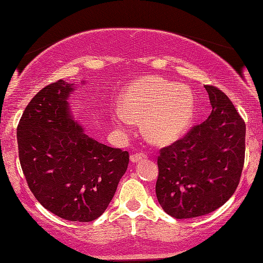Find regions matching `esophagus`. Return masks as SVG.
<instances>
[{
  "label": "esophagus",
  "mask_w": 263,
  "mask_h": 263,
  "mask_svg": "<svg viewBox=\"0 0 263 263\" xmlns=\"http://www.w3.org/2000/svg\"><path fill=\"white\" fill-rule=\"evenodd\" d=\"M146 158H147V155L144 154V153L133 154V155H131V162H132V163H137V162H139L140 160H144V159H146Z\"/></svg>",
  "instance_id": "obj_1"
}]
</instances>
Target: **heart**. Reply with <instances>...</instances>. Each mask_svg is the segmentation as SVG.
<instances>
[{
	"label": "heart",
	"instance_id": "1",
	"mask_svg": "<svg viewBox=\"0 0 263 263\" xmlns=\"http://www.w3.org/2000/svg\"><path fill=\"white\" fill-rule=\"evenodd\" d=\"M124 110L114 111L115 123L128 130L133 121H142V132L148 141L171 145L184 135L194 118V100L184 88L157 77L131 84L123 96Z\"/></svg>",
	"mask_w": 263,
	"mask_h": 263
}]
</instances>
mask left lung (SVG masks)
Masks as SVG:
<instances>
[{"instance_id":"1","label":"left lung","mask_w":263,"mask_h":263,"mask_svg":"<svg viewBox=\"0 0 263 263\" xmlns=\"http://www.w3.org/2000/svg\"><path fill=\"white\" fill-rule=\"evenodd\" d=\"M206 89L212 111L183 139L161 149L155 193L169 216L208 215L229 201L241 176L246 125L224 92Z\"/></svg>"}]
</instances>
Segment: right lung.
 <instances>
[{"instance_id": "1", "label": "right lung", "mask_w": 263, "mask_h": 263, "mask_svg": "<svg viewBox=\"0 0 263 263\" xmlns=\"http://www.w3.org/2000/svg\"><path fill=\"white\" fill-rule=\"evenodd\" d=\"M77 88L64 80L43 88L22 115L17 142L37 201L62 219L86 222L106 210L127 169L128 153L84 133L68 101Z\"/></svg>"}]
</instances>
